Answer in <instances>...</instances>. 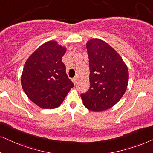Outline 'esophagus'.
<instances>
[{
    "label": "esophagus",
    "instance_id": "esophagus-1",
    "mask_svg": "<svg viewBox=\"0 0 153 153\" xmlns=\"http://www.w3.org/2000/svg\"><path fill=\"white\" fill-rule=\"evenodd\" d=\"M72 81H73V84H76V82H77V78L76 77H75V78H73V79H72Z\"/></svg>",
    "mask_w": 153,
    "mask_h": 153
}]
</instances>
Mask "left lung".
I'll return each instance as SVG.
<instances>
[{
  "mask_svg": "<svg viewBox=\"0 0 153 153\" xmlns=\"http://www.w3.org/2000/svg\"><path fill=\"white\" fill-rule=\"evenodd\" d=\"M90 65V89L81 94L83 104L92 111L109 109L121 99L127 89L128 70L112 46L98 38L86 43Z\"/></svg>",
  "mask_w": 153,
  "mask_h": 153,
  "instance_id": "1",
  "label": "left lung"
}]
</instances>
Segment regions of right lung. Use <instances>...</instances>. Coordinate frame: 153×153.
Instances as JSON below:
<instances>
[{
    "mask_svg": "<svg viewBox=\"0 0 153 153\" xmlns=\"http://www.w3.org/2000/svg\"><path fill=\"white\" fill-rule=\"evenodd\" d=\"M66 51L65 46L50 40L37 48L25 63L22 88L29 99L42 109L59 107L74 87L62 62Z\"/></svg>",
    "mask_w": 153,
    "mask_h": 153,
    "instance_id": "obj_1",
    "label": "right lung"
}]
</instances>
